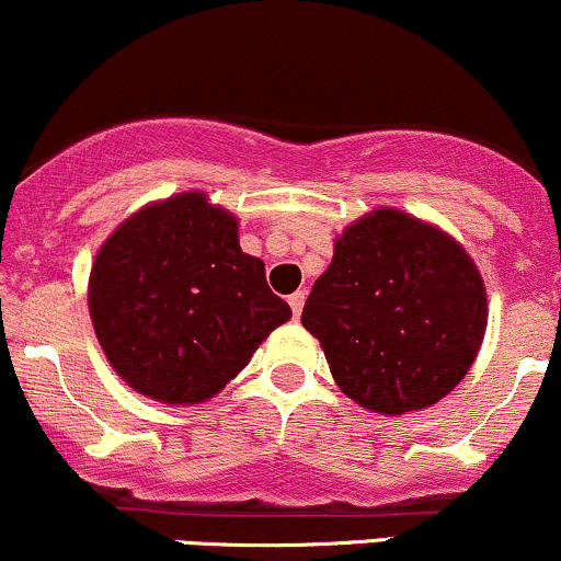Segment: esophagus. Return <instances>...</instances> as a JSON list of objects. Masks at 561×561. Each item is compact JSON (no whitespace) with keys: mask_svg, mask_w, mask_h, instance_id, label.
<instances>
[{"mask_svg":"<svg viewBox=\"0 0 561 561\" xmlns=\"http://www.w3.org/2000/svg\"><path fill=\"white\" fill-rule=\"evenodd\" d=\"M287 300H290V309H293V314L300 317V311H304V300H306V293H304V290L293 293V296L287 298Z\"/></svg>","mask_w":561,"mask_h":561,"instance_id":"esophagus-1","label":"esophagus"}]
</instances>
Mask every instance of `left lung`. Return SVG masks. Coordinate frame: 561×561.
I'll return each instance as SVG.
<instances>
[{
  "label": "left lung",
  "instance_id": "obj_1",
  "mask_svg": "<svg viewBox=\"0 0 561 561\" xmlns=\"http://www.w3.org/2000/svg\"><path fill=\"white\" fill-rule=\"evenodd\" d=\"M486 317V287L465 247L422 217L379 206L335 236L300 322L346 398L400 416L465 379Z\"/></svg>",
  "mask_w": 561,
  "mask_h": 561
}]
</instances>
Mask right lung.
Wrapping results in <instances>:
<instances>
[{
  "instance_id": "1",
  "label": "right lung",
  "mask_w": 561,
  "mask_h": 561,
  "mask_svg": "<svg viewBox=\"0 0 561 561\" xmlns=\"http://www.w3.org/2000/svg\"><path fill=\"white\" fill-rule=\"evenodd\" d=\"M88 311L104 355L134 392L206 403L293 317L239 247V217L185 191L128 215L99 247Z\"/></svg>"
}]
</instances>
